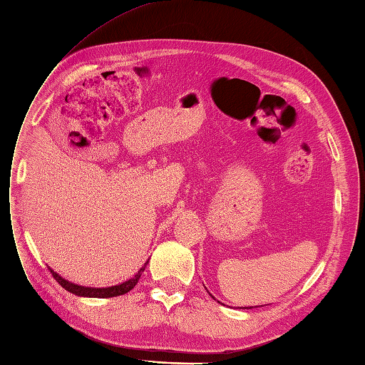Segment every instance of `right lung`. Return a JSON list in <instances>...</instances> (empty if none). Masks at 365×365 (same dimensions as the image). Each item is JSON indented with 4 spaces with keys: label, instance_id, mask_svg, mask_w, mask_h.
<instances>
[{
    "label": "right lung",
    "instance_id": "add662e5",
    "mask_svg": "<svg viewBox=\"0 0 365 365\" xmlns=\"http://www.w3.org/2000/svg\"><path fill=\"white\" fill-rule=\"evenodd\" d=\"M148 264V262H145ZM145 269V265L139 269V272L132 277L125 280L124 284L121 285H115V287H109V288H88V287H80V285H74L71 282H68L65 279H62L57 273H54L53 269L50 268V272L53 274V277L58 282V285L63 287L66 291L76 294V296H81V297H97V299H108V297H116V296H123V294L128 292L132 288H135V285L138 284V280L143 274V272Z\"/></svg>",
    "mask_w": 365,
    "mask_h": 365
}]
</instances>
